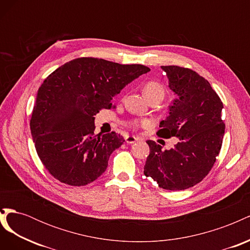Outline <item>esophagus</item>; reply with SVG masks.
<instances>
[{"instance_id":"1","label":"esophagus","mask_w":250,"mask_h":250,"mask_svg":"<svg viewBox=\"0 0 250 250\" xmlns=\"http://www.w3.org/2000/svg\"><path fill=\"white\" fill-rule=\"evenodd\" d=\"M138 140H139V139L133 137V135H129V137L126 138V143H127V144H133V143L137 142Z\"/></svg>"}]
</instances>
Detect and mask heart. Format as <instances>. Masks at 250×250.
Returning a JSON list of instances; mask_svg holds the SVG:
<instances>
[{"label": "heart", "mask_w": 250, "mask_h": 250, "mask_svg": "<svg viewBox=\"0 0 250 250\" xmlns=\"http://www.w3.org/2000/svg\"><path fill=\"white\" fill-rule=\"evenodd\" d=\"M144 94H145L146 98L152 97V96H160L163 99L164 95H165V89H164V86L161 84V83H158L156 81H149V82L146 83L145 86H144ZM140 124L141 125H146L147 122H146V121H142ZM138 125H139V123H137V122L132 123L133 127H137Z\"/></svg>", "instance_id": "obj_1"}]
</instances>
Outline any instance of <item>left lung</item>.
<instances>
[{
  "label": "left lung",
  "mask_w": 250,
  "mask_h": 250,
  "mask_svg": "<svg viewBox=\"0 0 250 250\" xmlns=\"http://www.w3.org/2000/svg\"><path fill=\"white\" fill-rule=\"evenodd\" d=\"M161 67L175 99L157 134L176 137L179 142L163 150L154 141H147L150 153L144 174L165 190H186L208 175L220 152L225 129L223 104L209 82L196 72L177 65Z\"/></svg>",
  "instance_id": "1"
}]
</instances>
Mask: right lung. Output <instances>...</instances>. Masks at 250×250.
<instances>
[{"instance_id": "obj_1", "label": "right lung", "mask_w": 250, "mask_h": 250, "mask_svg": "<svg viewBox=\"0 0 250 250\" xmlns=\"http://www.w3.org/2000/svg\"><path fill=\"white\" fill-rule=\"evenodd\" d=\"M150 71L81 57L59 66L39 88L30 129L36 152L52 176L70 186H85L101 176L110 154L124 139L116 132L95 134V116L110 108L112 97Z\"/></svg>"}]
</instances>
